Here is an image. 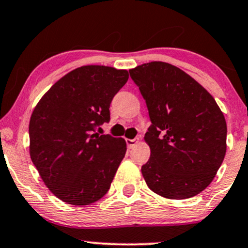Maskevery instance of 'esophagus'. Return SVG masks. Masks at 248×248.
<instances>
[{"instance_id": "1", "label": "esophagus", "mask_w": 248, "mask_h": 248, "mask_svg": "<svg viewBox=\"0 0 248 248\" xmlns=\"http://www.w3.org/2000/svg\"><path fill=\"white\" fill-rule=\"evenodd\" d=\"M126 142H127L128 148H129V149H133L134 147H135L136 144H139V143H140V137H136V139H134V140L127 139V140H126Z\"/></svg>"}]
</instances>
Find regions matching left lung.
<instances>
[{
    "label": "left lung",
    "mask_w": 248,
    "mask_h": 248,
    "mask_svg": "<svg viewBox=\"0 0 248 248\" xmlns=\"http://www.w3.org/2000/svg\"><path fill=\"white\" fill-rule=\"evenodd\" d=\"M144 98L151 126L145 183L166 199L184 200L209 186L226 153V121L214 97L188 74L154 61L129 70Z\"/></svg>",
    "instance_id": "left-lung-1"
}]
</instances>
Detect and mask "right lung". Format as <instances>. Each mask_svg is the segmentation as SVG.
<instances>
[{
	"mask_svg": "<svg viewBox=\"0 0 248 248\" xmlns=\"http://www.w3.org/2000/svg\"><path fill=\"white\" fill-rule=\"evenodd\" d=\"M127 80V70L83 65L60 78L34 107L30 156L45 185L65 203L88 205L108 192L126 141L94 130L109 121L111 101Z\"/></svg>",
	"mask_w": 248,
	"mask_h": 248,
	"instance_id": "obj_1",
	"label": "right lung"
}]
</instances>
